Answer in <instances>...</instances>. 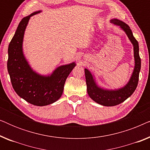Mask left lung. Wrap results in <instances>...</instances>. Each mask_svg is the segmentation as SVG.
<instances>
[{
	"label": "left lung",
	"instance_id": "obj_1",
	"mask_svg": "<svg viewBox=\"0 0 150 150\" xmlns=\"http://www.w3.org/2000/svg\"><path fill=\"white\" fill-rule=\"evenodd\" d=\"M110 22L115 25H117L126 33L128 38L133 45L134 49V67L130 79L124 87L117 89H104L98 86L96 83L95 77L91 71L85 69L86 83H87V93L89 97L97 102L105 106H112L120 104L130 97L136 89L138 85L139 72L141 70V58L139 57V43L134 37L128 24L118 19H112Z\"/></svg>",
	"mask_w": 150,
	"mask_h": 150
}]
</instances>
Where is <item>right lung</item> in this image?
Returning <instances> with one entry per match:
<instances>
[{"label": "right lung", "mask_w": 150, "mask_h": 150, "mask_svg": "<svg viewBox=\"0 0 150 150\" xmlns=\"http://www.w3.org/2000/svg\"><path fill=\"white\" fill-rule=\"evenodd\" d=\"M40 12H33L20 21L8 48L7 69L16 93L28 103L43 106L61 98L65 82L76 63L61 65L46 76L37 73L30 67L22 48L24 35L30 17Z\"/></svg>", "instance_id": "obj_1"}]
</instances>
